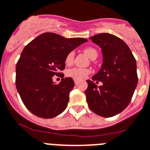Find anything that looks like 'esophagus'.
I'll use <instances>...</instances> for the list:
<instances>
[{
	"label": "esophagus",
	"instance_id": "esophagus-1",
	"mask_svg": "<svg viewBox=\"0 0 150 150\" xmlns=\"http://www.w3.org/2000/svg\"><path fill=\"white\" fill-rule=\"evenodd\" d=\"M74 81H75V85H77L78 83H79V81H78V80H74Z\"/></svg>",
	"mask_w": 150,
	"mask_h": 150
}]
</instances>
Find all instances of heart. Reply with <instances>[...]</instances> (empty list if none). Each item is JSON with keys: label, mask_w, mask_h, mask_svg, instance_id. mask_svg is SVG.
<instances>
[{"label": "heart", "mask_w": 150, "mask_h": 150, "mask_svg": "<svg viewBox=\"0 0 150 150\" xmlns=\"http://www.w3.org/2000/svg\"><path fill=\"white\" fill-rule=\"evenodd\" d=\"M84 52L91 59H92L95 57H97V55H98L97 51L93 47H86L84 50ZM74 56H75V53L72 51L69 52L66 54L65 58H64V63L66 65H71L72 64L73 61H74ZM90 72H91V71L89 69L75 67V68L69 69L66 71V75L68 77L72 78L73 79H75V80H82V79H86L88 75H89Z\"/></svg>", "instance_id": "1"}]
</instances>
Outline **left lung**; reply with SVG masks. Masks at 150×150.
Segmentation results:
<instances>
[{
    "label": "left lung",
    "instance_id": "obj_1",
    "mask_svg": "<svg viewBox=\"0 0 150 150\" xmlns=\"http://www.w3.org/2000/svg\"><path fill=\"white\" fill-rule=\"evenodd\" d=\"M102 48V68L87 80L85 91L89 109L103 117H112L126 109L138 83L136 62L131 50L121 38L108 33L90 38ZM103 82L98 87V81Z\"/></svg>",
    "mask_w": 150,
    "mask_h": 150
}]
</instances>
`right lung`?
<instances>
[{
  "mask_svg": "<svg viewBox=\"0 0 150 150\" xmlns=\"http://www.w3.org/2000/svg\"><path fill=\"white\" fill-rule=\"evenodd\" d=\"M87 39L66 38L52 32L43 33L27 45L16 64V88L25 107L44 119L54 118L66 109L75 86L71 78L59 84L53 76L64 77V58Z\"/></svg>",
  "mask_w": 150,
  "mask_h": 150,
  "instance_id": "right-lung-1",
  "label": "right lung"
}]
</instances>
